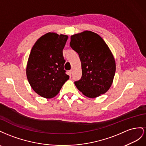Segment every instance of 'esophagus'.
<instances>
[{
  "mask_svg": "<svg viewBox=\"0 0 146 146\" xmlns=\"http://www.w3.org/2000/svg\"><path fill=\"white\" fill-rule=\"evenodd\" d=\"M70 73L71 74L73 73V69H72V70H71L70 71Z\"/></svg>",
  "mask_w": 146,
  "mask_h": 146,
  "instance_id": "obj_1",
  "label": "esophagus"
}]
</instances>
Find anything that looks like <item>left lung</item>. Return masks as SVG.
Returning <instances> with one entry per match:
<instances>
[{
    "label": "left lung",
    "mask_w": 146,
    "mask_h": 146,
    "mask_svg": "<svg viewBox=\"0 0 146 146\" xmlns=\"http://www.w3.org/2000/svg\"><path fill=\"white\" fill-rule=\"evenodd\" d=\"M70 46L80 56L82 77L74 82L86 97L94 98L110 89L115 72V61L105 41L96 33L85 31L71 36Z\"/></svg>",
    "instance_id": "left-lung-1"
}]
</instances>
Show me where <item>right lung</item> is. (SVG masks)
<instances>
[{
	"label": "right lung",
	"instance_id": "1",
	"mask_svg": "<svg viewBox=\"0 0 146 146\" xmlns=\"http://www.w3.org/2000/svg\"><path fill=\"white\" fill-rule=\"evenodd\" d=\"M68 37L48 32L37 40L31 49L26 66L27 78L32 89L43 98L56 97L70 78L64 69L63 56Z\"/></svg>",
	"mask_w": 146,
	"mask_h": 146
}]
</instances>
